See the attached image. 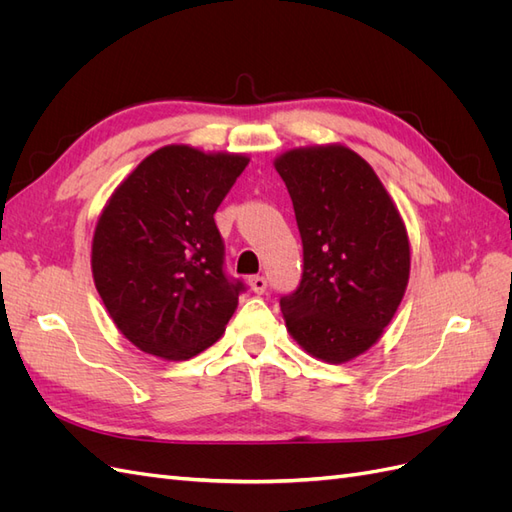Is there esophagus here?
I'll use <instances>...</instances> for the list:
<instances>
[{
	"instance_id": "obj_1",
	"label": "esophagus",
	"mask_w": 512,
	"mask_h": 512,
	"mask_svg": "<svg viewBox=\"0 0 512 512\" xmlns=\"http://www.w3.org/2000/svg\"><path fill=\"white\" fill-rule=\"evenodd\" d=\"M250 286H252V290L256 292V294H262L267 290V277L265 275H254V277H250Z\"/></svg>"
}]
</instances>
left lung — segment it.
<instances>
[{"label": "left lung", "instance_id": "1", "mask_svg": "<svg viewBox=\"0 0 512 512\" xmlns=\"http://www.w3.org/2000/svg\"><path fill=\"white\" fill-rule=\"evenodd\" d=\"M303 241V275L280 299L288 333L316 359L346 363L374 346L404 299L410 243L378 175L348 147L275 160Z\"/></svg>", "mask_w": 512, "mask_h": 512}]
</instances>
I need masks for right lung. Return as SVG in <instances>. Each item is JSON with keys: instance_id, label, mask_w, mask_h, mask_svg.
<instances>
[{"instance_id": "add662e5", "label": "right lung", "mask_w": 512, "mask_h": 512, "mask_svg": "<svg viewBox=\"0 0 512 512\" xmlns=\"http://www.w3.org/2000/svg\"><path fill=\"white\" fill-rule=\"evenodd\" d=\"M247 162L237 153L168 145L106 203L91 271L108 314L136 348L185 361L222 337L245 284L224 269L213 213Z\"/></svg>"}]
</instances>
